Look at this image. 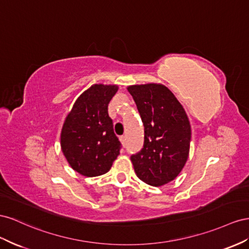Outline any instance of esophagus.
<instances>
[{
    "instance_id": "1",
    "label": "esophagus",
    "mask_w": 249,
    "mask_h": 249,
    "mask_svg": "<svg viewBox=\"0 0 249 249\" xmlns=\"http://www.w3.org/2000/svg\"><path fill=\"white\" fill-rule=\"evenodd\" d=\"M120 141H121V143H122L124 146L126 145V137H124V136L120 137Z\"/></svg>"
}]
</instances>
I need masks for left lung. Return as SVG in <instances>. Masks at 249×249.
Masks as SVG:
<instances>
[{
    "mask_svg": "<svg viewBox=\"0 0 249 249\" xmlns=\"http://www.w3.org/2000/svg\"><path fill=\"white\" fill-rule=\"evenodd\" d=\"M145 127L144 147L130 160L141 180L160 187L174 180L190 152L191 125L182 105L164 84L127 88Z\"/></svg>",
    "mask_w": 249,
    "mask_h": 249,
    "instance_id": "8db88e82",
    "label": "left lung"
}]
</instances>
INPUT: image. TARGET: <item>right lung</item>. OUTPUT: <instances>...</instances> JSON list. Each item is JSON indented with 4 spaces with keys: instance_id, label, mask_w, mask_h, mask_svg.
<instances>
[{
    "instance_id": "1",
    "label": "right lung",
    "mask_w": 249,
    "mask_h": 249,
    "mask_svg": "<svg viewBox=\"0 0 249 249\" xmlns=\"http://www.w3.org/2000/svg\"><path fill=\"white\" fill-rule=\"evenodd\" d=\"M118 89L116 84H93L77 98L62 125L63 155L73 170L83 176L108 172L120 154L121 144L107 111Z\"/></svg>"
}]
</instances>
